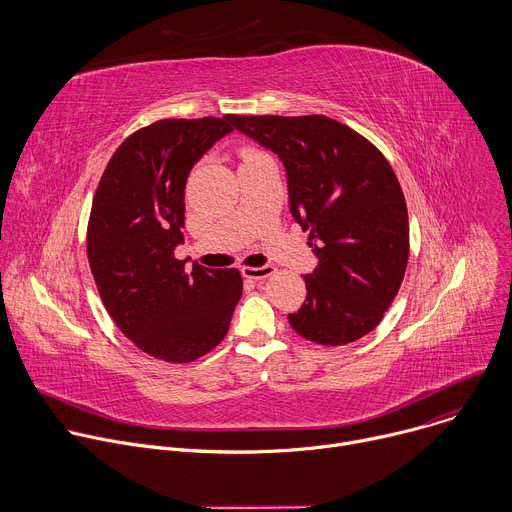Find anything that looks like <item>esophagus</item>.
Returning a JSON list of instances; mask_svg holds the SVG:
<instances>
[{"instance_id":"obj_1","label":"esophagus","mask_w":512,"mask_h":512,"mask_svg":"<svg viewBox=\"0 0 512 512\" xmlns=\"http://www.w3.org/2000/svg\"><path fill=\"white\" fill-rule=\"evenodd\" d=\"M241 271H243V275H245V277L261 281V279H267V277H271V275L275 273V267H273V265H261V267H243Z\"/></svg>"}]
</instances>
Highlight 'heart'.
Here are the masks:
<instances>
[{"label":"heart","mask_w":512,"mask_h":512,"mask_svg":"<svg viewBox=\"0 0 512 512\" xmlns=\"http://www.w3.org/2000/svg\"><path fill=\"white\" fill-rule=\"evenodd\" d=\"M253 156H259V152H251V150L245 152V160H247V158H253Z\"/></svg>","instance_id":"heart-1"}]
</instances>
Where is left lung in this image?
Instances as JSON below:
<instances>
[{
  "instance_id": "1",
  "label": "left lung",
  "mask_w": 512,
  "mask_h": 512,
  "mask_svg": "<svg viewBox=\"0 0 512 512\" xmlns=\"http://www.w3.org/2000/svg\"><path fill=\"white\" fill-rule=\"evenodd\" d=\"M233 127L279 156L289 210L318 265L306 302L287 320L300 336L342 346L379 326L409 259V218L399 180L375 145L324 117L233 115Z\"/></svg>"
}]
</instances>
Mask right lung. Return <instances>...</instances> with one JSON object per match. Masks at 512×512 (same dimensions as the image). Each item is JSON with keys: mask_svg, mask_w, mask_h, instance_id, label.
I'll use <instances>...</instances> for the list:
<instances>
[{"mask_svg": "<svg viewBox=\"0 0 512 512\" xmlns=\"http://www.w3.org/2000/svg\"><path fill=\"white\" fill-rule=\"evenodd\" d=\"M231 119H162L131 133L93 198L87 255L101 300L137 348L166 362L210 352L227 336L243 294L239 269L194 263L188 273L174 257L184 243L188 174L233 131Z\"/></svg>", "mask_w": 512, "mask_h": 512, "instance_id": "right-lung-1", "label": "right lung"}]
</instances>
